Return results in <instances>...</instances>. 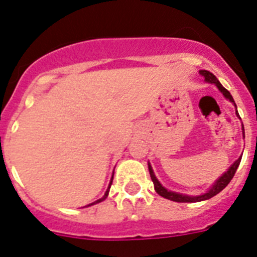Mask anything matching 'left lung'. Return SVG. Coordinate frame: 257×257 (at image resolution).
Here are the masks:
<instances>
[{
  "instance_id": "obj_1",
  "label": "left lung",
  "mask_w": 257,
  "mask_h": 257,
  "mask_svg": "<svg viewBox=\"0 0 257 257\" xmlns=\"http://www.w3.org/2000/svg\"><path fill=\"white\" fill-rule=\"evenodd\" d=\"M199 74H201V76L205 78V81H207V82L215 83V85L217 86V88H219L220 91L222 92V95H224L226 99H229L231 103H234V100H233V97H231L230 92H229L225 87H222L221 83L217 81L216 77L213 76L211 72H208V70H199ZM237 114H238V112H237ZM243 134H244V130H243ZM240 160H242V157H239V158H238V160L235 161V162L233 163L230 167H229L228 171L222 175L221 178H220L216 183L213 184V187L211 188L207 193H205V194H202V196H198V197H189V196H185V194H179V193L170 192V190H167L166 188H163L162 185L160 184V181L157 180L156 176H154L153 170H152L151 166H149V174H151V179L154 184V189H156V192L158 193L161 197L170 199V201L184 202V203H185V202H192L193 203V202H201V201H205V199L212 198L213 196H216L217 193L221 192V190L224 189V188H225L229 183H230V180L233 179V176H234L235 171H237V169H238V166H239V163H240Z\"/></svg>"
}]
</instances>
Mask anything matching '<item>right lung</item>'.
<instances>
[{"instance_id": "1", "label": "right lung", "mask_w": 257, "mask_h": 257, "mask_svg": "<svg viewBox=\"0 0 257 257\" xmlns=\"http://www.w3.org/2000/svg\"><path fill=\"white\" fill-rule=\"evenodd\" d=\"M112 181H113V178H112V180H110V184H109V187H108V190H106L105 192V194H104V197L103 198H100V199H97L96 202H94V203H91V205H95V203H99V202H101V201H104V199L106 198V196H108V192H109V189H110V185H112ZM91 205H88V206H91Z\"/></svg>"}]
</instances>
